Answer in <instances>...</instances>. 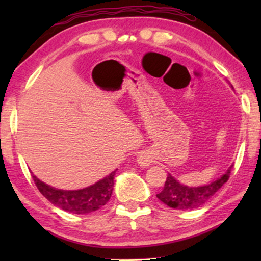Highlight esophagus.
Listing matches in <instances>:
<instances>
[{"label": "esophagus", "mask_w": 261, "mask_h": 261, "mask_svg": "<svg viewBox=\"0 0 261 261\" xmlns=\"http://www.w3.org/2000/svg\"><path fill=\"white\" fill-rule=\"evenodd\" d=\"M138 163L140 164V166H142V167H148L152 163L151 155H149L148 153H146V152L140 153V154H139V156H138Z\"/></svg>", "instance_id": "34e87169"}]
</instances>
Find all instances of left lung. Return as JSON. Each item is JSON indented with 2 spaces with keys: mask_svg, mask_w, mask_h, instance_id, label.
Listing matches in <instances>:
<instances>
[{
  "mask_svg": "<svg viewBox=\"0 0 261 261\" xmlns=\"http://www.w3.org/2000/svg\"><path fill=\"white\" fill-rule=\"evenodd\" d=\"M231 167L233 165L228 167L222 176L213 180L212 183L199 185V187H188V185L181 184L172 174L169 173L163 191L156 195V197L173 209L192 210L199 208L222 188V185L229 178Z\"/></svg>",
  "mask_w": 261,
  "mask_h": 261,
  "instance_id": "1",
  "label": "left lung"
}]
</instances>
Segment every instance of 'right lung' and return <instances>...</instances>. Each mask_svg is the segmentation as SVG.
Wrapping results in <instances>:
<instances>
[{"mask_svg": "<svg viewBox=\"0 0 261 261\" xmlns=\"http://www.w3.org/2000/svg\"><path fill=\"white\" fill-rule=\"evenodd\" d=\"M116 170H114L113 172H110L108 176L102 178V179L97 180L95 184L89 185V187L83 189H78V190L57 189L41 181L33 173H32V177H33V180L39 191L53 205L58 206L67 213L90 214L101 209L112 197L114 177H115Z\"/></svg>", "mask_w": 261, "mask_h": 261, "instance_id": "obj_1", "label": "right lung"}]
</instances>
